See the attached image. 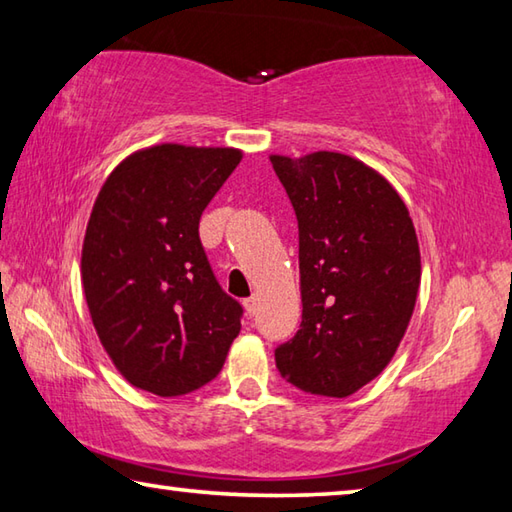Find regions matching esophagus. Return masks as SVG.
Listing matches in <instances>:
<instances>
[{
  "label": "esophagus",
  "instance_id": "34e87169",
  "mask_svg": "<svg viewBox=\"0 0 512 512\" xmlns=\"http://www.w3.org/2000/svg\"><path fill=\"white\" fill-rule=\"evenodd\" d=\"M257 306H259V295H255V293L244 300V309H246L248 315H255L257 313Z\"/></svg>",
  "mask_w": 512,
  "mask_h": 512
}]
</instances>
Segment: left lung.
Masks as SVG:
<instances>
[{
  "label": "left lung",
  "instance_id": "left-lung-1",
  "mask_svg": "<svg viewBox=\"0 0 512 512\" xmlns=\"http://www.w3.org/2000/svg\"><path fill=\"white\" fill-rule=\"evenodd\" d=\"M300 230L302 324L275 349L286 383L347 398L383 371L410 324L421 253L385 176L338 152L273 154Z\"/></svg>",
  "mask_w": 512,
  "mask_h": 512
}]
</instances>
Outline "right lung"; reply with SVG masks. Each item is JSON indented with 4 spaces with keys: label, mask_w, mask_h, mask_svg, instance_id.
<instances>
[{
    "label": "right lung",
    "mask_w": 512,
    "mask_h": 512,
    "mask_svg": "<svg viewBox=\"0 0 512 512\" xmlns=\"http://www.w3.org/2000/svg\"><path fill=\"white\" fill-rule=\"evenodd\" d=\"M232 147L163 143L107 176L82 244V286L102 347L156 396L203 387L224 367L241 304L219 286L199 219L239 165Z\"/></svg>",
    "instance_id": "right-lung-1"
}]
</instances>
